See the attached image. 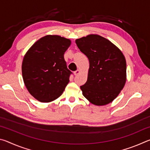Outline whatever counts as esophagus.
Instances as JSON below:
<instances>
[{
  "label": "esophagus",
  "mask_w": 150,
  "mask_h": 150,
  "mask_svg": "<svg viewBox=\"0 0 150 150\" xmlns=\"http://www.w3.org/2000/svg\"><path fill=\"white\" fill-rule=\"evenodd\" d=\"M80 73V71L79 70H76L74 72V74H75V75H78Z\"/></svg>",
  "instance_id": "34e87169"
}]
</instances>
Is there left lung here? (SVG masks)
I'll list each match as a JSON object with an SVG mask.
<instances>
[{"instance_id": "1", "label": "left lung", "mask_w": 150, "mask_h": 150, "mask_svg": "<svg viewBox=\"0 0 150 150\" xmlns=\"http://www.w3.org/2000/svg\"><path fill=\"white\" fill-rule=\"evenodd\" d=\"M75 43L90 63L87 82L81 86L83 96L93 105H107L125 85V57L117 47L100 35H88Z\"/></svg>"}]
</instances>
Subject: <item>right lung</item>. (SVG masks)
Returning a JSON list of instances; mask_svg holds the SVG:
<instances>
[{
	"mask_svg": "<svg viewBox=\"0 0 150 150\" xmlns=\"http://www.w3.org/2000/svg\"><path fill=\"white\" fill-rule=\"evenodd\" d=\"M71 45L59 35H45L30 48L24 57L22 72L28 91L35 98L49 103L62 95L72 72L64 53Z\"/></svg>",
	"mask_w": 150,
	"mask_h": 150,
	"instance_id": "obj_1",
	"label": "right lung"
}]
</instances>
